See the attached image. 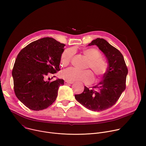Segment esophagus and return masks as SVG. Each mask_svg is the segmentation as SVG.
<instances>
[{"label": "esophagus", "mask_w": 146, "mask_h": 146, "mask_svg": "<svg viewBox=\"0 0 146 146\" xmlns=\"http://www.w3.org/2000/svg\"><path fill=\"white\" fill-rule=\"evenodd\" d=\"M73 82H69V81H65L64 84L65 85H68V84H73Z\"/></svg>", "instance_id": "34e87169"}]
</instances>
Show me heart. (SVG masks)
<instances>
[{"instance_id":"obj_1","label":"heart","mask_w":146,"mask_h":146,"mask_svg":"<svg viewBox=\"0 0 146 146\" xmlns=\"http://www.w3.org/2000/svg\"><path fill=\"white\" fill-rule=\"evenodd\" d=\"M82 53L88 59L86 69L90 68L92 70L96 81L100 80L107 70L108 65L106 61L100 57V53L95 48L84 49L82 51ZM74 54V51L73 48H68L62 52L60 59L61 66H66L68 65ZM60 76L67 81H80L87 84H91L94 81V76L89 70L79 71L69 68L62 71Z\"/></svg>"}]
</instances>
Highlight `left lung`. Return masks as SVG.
<instances>
[{"mask_svg":"<svg viewBox=\"0 0 146 146\" xmlns=\"http://www.w3.org/2000/svg\"><path fill=\"white\" fill-rule=\"evenodd\" d=\"M96 46L105 54L108 62L107 72L103 80L92 89L84 87L76 99L87 109L101 111L112 107L126 88L128 68L121 52L103 38H97L88 46Z\"/></svg>","mask_w":146,"mask_h":146,"instance_id":"8db88e82","label":"left lung"}]
</instances>
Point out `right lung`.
Segmentation results:
<instances>
[{"mask_svg":"<svg viewBox=\"0 0 146 146\" xmlns=\"http://www.w3.org/2000/svg\"><path fill=\"white\" fill-rule=\"evenodd\" d=\"M65 44L51 37H44L21 50L12 71L17 98L32 110H41L54 102L64 80L45 81L48 73L60 70V59Z\"/></svg>","mask_w":146,"mask_h":146,"instance_id":"1","label":"right lung"}]
</instances>
